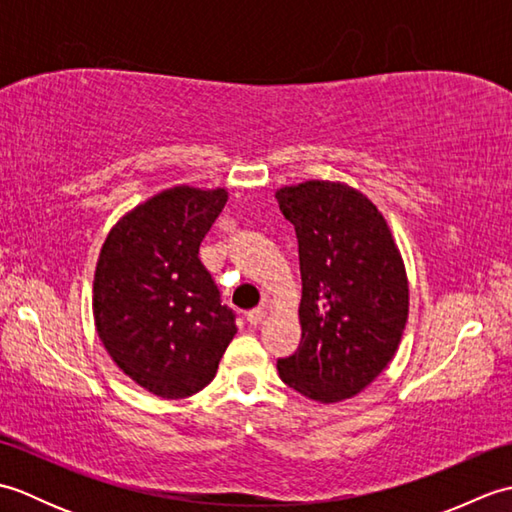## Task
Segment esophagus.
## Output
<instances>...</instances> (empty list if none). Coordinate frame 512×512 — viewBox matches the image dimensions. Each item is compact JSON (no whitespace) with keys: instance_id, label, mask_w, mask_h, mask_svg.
<instances>
[{"instance_id":"esophagus-1","label":"esophagus","mask_w":512,"mask_h":512,"mask_svg":"<svg viewBox=\"0 0 512 512\" xmlns=\"http://www.w3.org/2000/svg\"><path fill=\"white\" fill-rule=\"evenodd\" d=\"M264 319H266V310H264V308H255V310L246 312V321H248L250 325L264 323Z\"/></svg>"}]
</instances>
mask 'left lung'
<instances>
[{
  "mask_svg": "<svg viewBox=\"0 0 512 512\" xmlns=\"http://www.w3.org/2000/svg\"><path fill=\"white\" fill-rule=\"evenodd\" d=\"M275 198L295 224L301 266V345L279 358V376L310 400H347L398 350L409 317L405 262L383 213L350 184L306 180Z\"/></svg>",
  "mask_w": 512,
  "mask_h": 512,
  "instance_id": "left-lung-1",
  "label": "left lung"
}]
</instances>
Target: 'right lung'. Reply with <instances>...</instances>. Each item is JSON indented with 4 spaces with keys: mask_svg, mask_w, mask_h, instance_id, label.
<instances>
[{
    "mask_svg": "<svg viewBox=\"0 0 512 512\" xmlns=\"http://www.w3.org/2000/svg\"><path fill=\"white\" fill-rule=\"evenodd\" d=\"M228 191L189 184L151 195L107 233L94 273V325L107 354L160 398L198 394L237 334L200 262Z\"/></svg>",
    "mask_w": 512,
    "mask_h": 512,
    "instance_id": "obj_1",
    "label": "right lung"
}]
</instances>
